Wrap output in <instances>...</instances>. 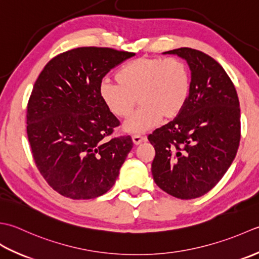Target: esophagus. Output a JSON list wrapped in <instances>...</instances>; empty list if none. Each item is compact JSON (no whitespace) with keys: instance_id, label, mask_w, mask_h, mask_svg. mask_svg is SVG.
Returning <instances> with one entry per match:
<instances>
[{"instance_id":"esophagus-1","label":"esophagus","mask_w":259,"mask_h":259,"mask_svg":"<svg viewBox=\"0 0 259 259\" xmlns=\"http://www.w3.org/2000/svg\"><path fill=\"white\" fill-rule=\"evenodd\" d=\"M132 140H133V143L135 145H140L142 142H144L146 140V137L139 135V134H134L133 136H132Z\"/></svg>"}]
</instances>
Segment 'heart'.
<instances>
[{
	"instance_id": "heart-1",
	"label": "heart",
	"mask_w": 259,
	"mask_h": 259,
	"mask_svg": "<svg viewBox=\"0 0 259 259\" xmlns=\"http://www.w3.org/2000/svg\"><path fill=\"white\" fill-rule=\"evenodd\" d=\"M116 78L106 77L100 81L99 96L109 112L119 118L132 113L137 98L141 106L124 124L130 133H144L161 117H176L190 94L189 69L177 58H140L120 68Z\"/></svg>"
}]
</instances>
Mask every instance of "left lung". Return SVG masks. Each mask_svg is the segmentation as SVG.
<instances>
[{
  "label": "left lung",
  "instance_id": "left-lung-1",
  "mask_svg": "<svg viewBox=\"0 0 259 259\" xmlns=\"http://www.w3.org/2000/svg\"><path fill=\"white\" fill-rule=\"evenodd\" d=\"M164 54L187 60L191 82L181 112L147 137L155 149L152 176L171 196L194 199L209 192L235 159L240 141L238 95L210 56L191 48Z\"/></svg>",
  "mask_w": 259,
  "mask_h": 259
}]
</instances>
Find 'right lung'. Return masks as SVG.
<instances>
[{
  "label": "right lung",
  "instance_id": "right-lung-1",
  "mask_svg": "<svg viewBox=\"0 0 259 259\" xmlns=\"http://www.w3.org/2000/svg\"><path fill=\"white\" fill-rule=\"evenodd\" d=\"M133 52L81 47L56 56L31 93L26 133L41 176L61 196L94 199L114 186L133 147L113 134L119 120L99 96L107 72Z\"/></svg>",
  "mask_w": 259,
  "mask_h": 259
}]
</instances>
